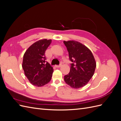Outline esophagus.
Returning a JSON list of instances; mask_svg holds the SVG:
<instances>
[{"instance_id": "obj_1", "label": "esophagus", "mask_w": 121, "mask_h": 121, "mask_svg": "<svg viewBox=\"0 0 121 121\" xmlns=\"http://www.w3.org/2000/svg\"><path fill=\"white\" fill-rule=\"evenodd\" d=\"M61 66V64H60V65H56V68H60V67Z\"/></svg>"}]
</instances>
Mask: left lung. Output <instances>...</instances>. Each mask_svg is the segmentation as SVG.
<instances>
[{"label": "left lung", "mask_w": 121, "mask_h": 121, "mask_svg": "<svg viewBox=\"0 0 121 121\" xmlns=\"http://www.w3.org/2000/svg\"><path fill=\"white\" fill-rule=\"evenodd\" d=\"M72 62L69 73L64 80L73 88H80L88 83L92 77L96 62L91 51L81 43L75 41H64Z\"/></svg>", "instance_id": "1"}]
</instances>
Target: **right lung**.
Instances as JSON below:
<instances>
[{"label": "right lung", "instance_id": "obj_1", "mask_svg": "<svg viewBox=\"0 0 121 121\" xmlns=\"http://www.w3.org/2000/svg\"><path fill=\"white\" fill-rule=\"evenodd\" d=\"M52 40H40L29 47L23 56L22 68L30 82L41 87L50 82L52 76V67L46 61L45 51Z\"/></svg>", "mask_w": 121, "mask_h": 121}]
</instances>
